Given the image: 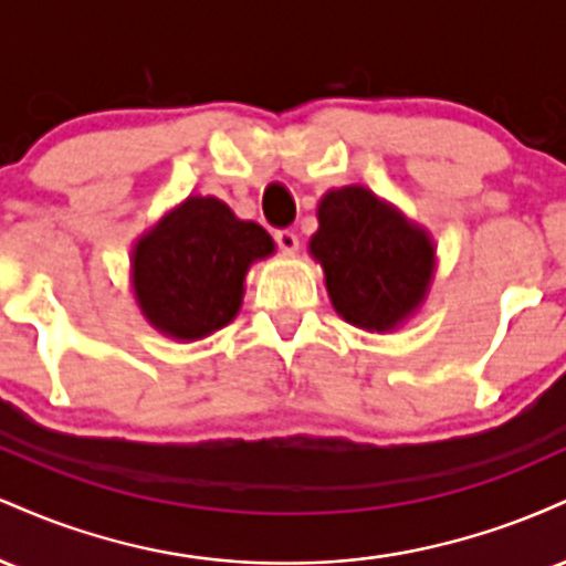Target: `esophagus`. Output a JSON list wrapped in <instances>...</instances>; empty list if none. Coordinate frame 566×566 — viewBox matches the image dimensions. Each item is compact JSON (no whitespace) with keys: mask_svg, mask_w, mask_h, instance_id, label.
<instances>
[{"mask_svg":"<svg viewBox=\"0 0 566 566\" xmlns=\"http://www.w3.org/2000/svg\"><path fill=\"white\" fill-rule=\"evenodd\" d=\"M276 244H279V250L292 255V252H297V244H301V242H297V233L276 231Z\"/></svg>","mask_w":566,"mask_h":566,"instance_id":"esophagus-1","label":"esophagus"}]
</instances>
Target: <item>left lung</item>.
Returning <instances> with one entry per match:
<instances>
[{
    "label": "left lung",
    "instance_id": "1",
    "mask_svg": "<svg viewBox=\"0 0 566 566\" xmlns=\"http://www.w3.org/2000/svg\"><path fill=\"white\" fill-rule=\"evenodd\" d=\"M316 218L308 252L337 316L367 333H394L412 319L437 271L431 233L365 186L327 191Z\"/></svg>",
    "mask_w": 566,
    "mask_h": 566
}]
</instances>
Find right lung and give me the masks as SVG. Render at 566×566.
Returning a JSON list of instances; mask_svg holds the SVG:
<instances>
[{"label": "right lung", "mask_w": 566, "mask_h": 566, "mask_svg": "<svg viewBox=\"0 0 566 566\" xmlns=\"http://www.w3.org/2000/svg\"><path fill=\"white\" fill-rule=\"evenodd\" d=\"M274 252L263 226L237 218L226 201L193 193L133 244L129 284L154 329L191 343L233 322L247 271Z\"/></svg>", "instance_id": "add662e5"}]
</instances>
